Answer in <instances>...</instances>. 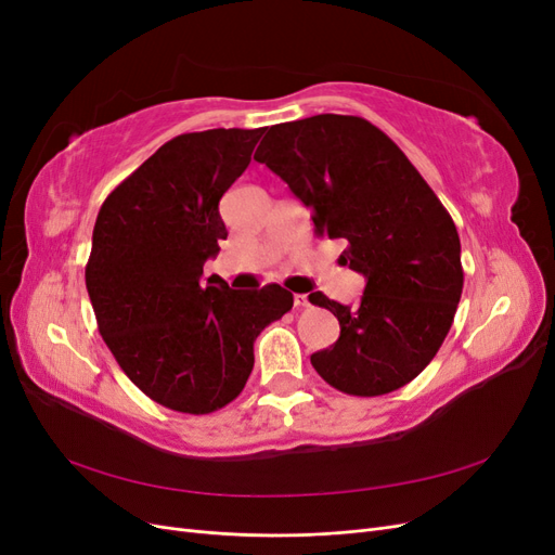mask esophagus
<instances>
[{"instance_id": "34e87169", "label": "esophagus", "mask_w": 555, "mask_h": 555, "mask_svg": "<svg viewBox=\"0 0 555 555\" xmlns=\"http://www.w3.org/2000/svg\"><path fill=\"white\" fill-rule=\"evenodd\" d=\"M294 306L296 308H308L310 306V298L306 294H294Z\"/></svg>"}]
</instances>
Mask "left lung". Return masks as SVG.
<instances>
[{
    "label": "left lung",
    "mask_w": 555,
    "mask_h": 555,
    "mask_svg": "<svg viewBox=\"0 0 555 555\" xmlns=\"http://www.w3.org/2000/svg\"><path fill=\"white\" fill-rule=\"evenodd\" d=\"M263 133L255 159L310 208L317 236L347 241L345 263L365 278L357 308L310 294L340 322L335 345L310 357L314 371L349 396L400 389L438 354L456 314V224L405 153L363 117L324 113Z\"/></svg>",
    "instance_id": "1"
}]
</instances>
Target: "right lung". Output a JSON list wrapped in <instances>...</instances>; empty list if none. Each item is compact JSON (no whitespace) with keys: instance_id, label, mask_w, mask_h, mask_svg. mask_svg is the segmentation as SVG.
Here are the masks:
<instances>
[{"instance_id":"right-lung-1","label":"right lung","mask_w":555,"mask_h":555,"mask_svg":"<svg viewBox=\"0 0 555 555\" xmlns=\"http://www.w3.org/2000/svg\"><path fill=\"white\" fill-rule=\"evenodd\" d=\"M261 133H180L96 215L86 284L99 333L147 398L182 414L229 405L255 365L257 335L294 306L280 284L233 292L220 275L204 278L227 238L220 198Z\"/></svg>"}]
</instances>
